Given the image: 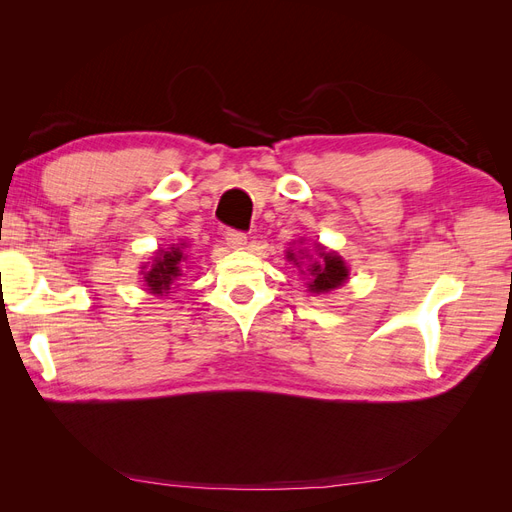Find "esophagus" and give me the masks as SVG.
<instances>
[{
    "label": "esophagus",
    "instance_id": "1",
    "mask_svg": "<svg viewBox=\"0 0 512 512\" xmlns=\"http://www.w3.org/2000/svg\"><path fill=\"white\" fill-rule=\"evenodd\" d=\"M226 243H228V247H232V250H243L245 243H247L245 232H241V230H228L226 232Z\"/></svg>",
    "mask_w": 512,
    "mask_h": 512
}]
</instances>
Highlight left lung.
Listing matches in <instances>:
<instances>
[{
	"mask_svg": "<svg viewBox=\"0 0 512 512\" xmlns=\"http://www.w3.org/2000/svg\"><path fill=\"white\" fill-rule=\"evenodd\" d=\"M316 252H318V256L305 267V271L309 275V282H307L309 292L322 294V292H331V290H335L339 286H344L348 282V275H350L346 260L339 256L337 252L327 250V247L320 245V243H316ZM305 256H307L305 250H299V252L288 250L286 252V258L290 262H294V265L299 267V271L303 269L301 267V260ZM305 271H301V273H305Z\"/></svg>",
	"mask_w": 512,
	"mask_h": 512,
	"instance_id": "left-lung-1",
	"label": "left lung"
}]
</instances>
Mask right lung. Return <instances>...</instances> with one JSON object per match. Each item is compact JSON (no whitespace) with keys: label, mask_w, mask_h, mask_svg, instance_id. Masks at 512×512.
<instances>
[{"label":"right lung","mask_w":512,"mask_h":512,"mask_svg":"<svg viewBox=\"0 0 512 512\" xmlns=\"http://www.w3.org/2000/svg\"><path fill=\"white\" fill-rule=\"evenodd\" d=\"M185 243L170 245L166 250H158L156 258H153L151 265L141 267L143 269V282L147 284V290L151 294H158V297H166L168 290L173 288L177 277H181V262L185 260L183 254Z\"/></svg>","instance_id":"add662e5"}]
</instances>
